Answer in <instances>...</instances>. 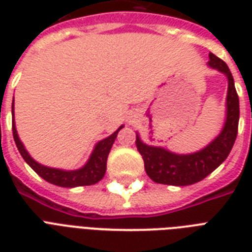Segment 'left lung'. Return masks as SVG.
I'll list each match as a JSON object with an SVG mask.
<instances>
[{
	"label": "left lung",
	"mask_w": 252,
	"mask_h": 252,
	"mask_svg": "<svg viewBox=\"0 0 252 252\" xmlns=\"http://www.w3.org/2000/svg\"><path fill=\"white\" fill-rule=\"evenodd\" d=\"M212 68L219 69L226 74L229 81L226 98V122L222 132L215 141L197 153L179 156L170 153L163 148L145 145L136 134V146L142 156L145 171L150 179L159 184L170 186H189L195 184L219 167L230 153L238 134L239 99L234 86V80L226 63L213 53H209V63Z\"/></svg>",
	"instance_id": "left-lung-1"
}]
</instances>
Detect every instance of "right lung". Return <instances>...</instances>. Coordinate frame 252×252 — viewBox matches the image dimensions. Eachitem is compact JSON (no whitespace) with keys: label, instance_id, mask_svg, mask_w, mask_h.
<instances>
[{"label":"right lung","instance_id":"right-lung-1","mask_svg":"<svg viewBox=\"0 0 252 252\" xmlns=\"http://www.w3.org/2000/svg\"><path fill=\"white\" fill-rule=\"evenodd\" d=\"M11 111H13L14 141H15V145H17L19 153L23 157V159L31 166L33 171L36 172L39 176H41L44 180H47L48 183H52L55 186H59V187L72 188L98 183L99 180L104 176L107 168V157H108V153H110L111 148H112L115 138L118 136L119 130L122 129L123 126H120L116 132L111 134L110 137L104 138V140L96 144L90 159L84 167L80 168V170H76V171H64V170H59V168H51L47 167V166L39 165L37 162H35L32 158L30 157V154L26 152L25 146L18 137L17 129H15V126H14V100Z\"/></svg>","mask_w":252,"mask_h":252}]
</instances>
